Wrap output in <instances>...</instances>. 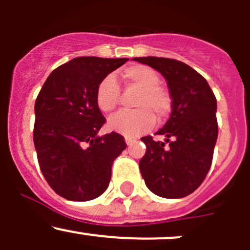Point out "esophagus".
<instances>
[{
	"mask_svg": "<svg viewBox=\"0 0 250 250\" xmlns=\"http://www.w3.org/2000/svg\"><path fill=\"white\" fill-rule=\"evenodd\" d=\"M125 144H127V145H132V144L137 143L138 141L135 138H130V137H125Z\"/></svg>",
	"mask_w": 250,
	"mask_h": 250,
	"instance_id": "34e87169",
	"label": "esophagus"
}]
</instances>
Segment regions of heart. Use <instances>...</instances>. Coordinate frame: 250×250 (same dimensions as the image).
Wrapping results in <instances>:
<instances>
[{"label": "heart", "instance_id": "obj_1", "mask_svg": "<svg viewBox=\"0 0 250 250\" xmlns=\"http://www.w3.org/2000/svg\"><path fill=\"white\" fill-rule=\"evenodd\" d=\"M123 77L140 88L141 93L134 103L135 110L121 111L110 117L111 130L125 137H138L155 125V116L163 120L170 110V97L160 85V76L145 65H132L123 70ZM120 100V85L113 75L103 78L95 90V103L100 111L109 113L116 109Z\"/></svg>", "mask_w": 250, "mask_h": 250}]
</instances>
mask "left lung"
Instances as JSON below:
<instances>
[{
    "label": "left lung",
    "instance_id": "8db88e82",
    "mask_svg": "<svg viewBox=\"0 0 250 250\" xmlns=\"http://www.w3.org/2000/svg\"><path fill=\"white\" fill-rule=\"evenodd\" d=\"M133 60L162 74L172 98L169 120L156 133L168 145L151 135L141 138L146 145L139 162L141 175L155 195L185 197L202 184L211 166L218 139L215 95L206 78L185 62L157 57Z\"/></svg>",
    "mask_w": 250,
    "mask_h": 250
}]
</instances>
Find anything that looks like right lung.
Listing matches in <instances>:
<instances>
[{"instance_id": "1", "label": "right lung", "mask_w": 250, "mask_h": 250, "mask_svg": "<svg viewBox=\"0 0 250 250\" xmlns=\"http://www.w3.org/2000/svg\"><path fill=\"white\" fill-rule=\"evenodd\" d=\"M128 60L75 58L57 67L37 95L34 143L39 165L50 188L66 200L84 202L103 195L113 161L127 146L115 132L98 135L105 118L95 90Z\"/></svg>"}]
</instances>
